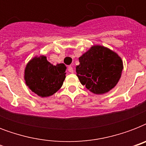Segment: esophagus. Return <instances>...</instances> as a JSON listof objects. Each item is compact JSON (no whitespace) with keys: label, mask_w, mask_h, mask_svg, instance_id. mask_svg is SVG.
I'll list each match as a JSON object with an SVG mask.
<instances>
[{"label":"esophagus","mask_w":146,"mask_h":146,"mask_svg":"<svg viewBox=\"0 0 146 146\" xmlns=\"http://www.w3.org/2000/svg\"><path fill=\"white\" fill-rule=\"evenodd\" d=\"M68 71L70 72V73H73V72H74V70H73V66H68Z\"/></svg>","instance_id":"34e87169"}]
</instances>
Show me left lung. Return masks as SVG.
Instances as JSON below:
<instances>
[{
    "label": "left lung",
    "mask_w": 146,
    "mask_h": 146,
    "mask_svg": "<svg viewBox=\"0 0 146 146\" xmlns=\"http://www.w3.org/2000/svg\"><path fill=\"white\" fill-rule=\"evenodd\" d=\"M76 76L82 86L96 95H103L113 89L122 74L121 57L107 47L96 44L79 57Z\"/></svg>",
    "instance_id": "left-lung-1"
}]
</instances>
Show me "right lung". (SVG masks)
Instances as JSON below:
<instances>
[{"label":"right lung","mask_w":146,"mask_h":146,"mask_svg":"<svg viewBox=\"0 0 146 146\" xmlns=\"http://www.w3.org/2000/svg\"><path fill=\"white\" fill-rule=\"evenodd\" d=\"M64 64L53 65L44 55L35 56L27 63L24 70V80L31 91L42 98L56 93L66 78Z\"/></svg>","instance_id":"add662e5"}]
</instances>
